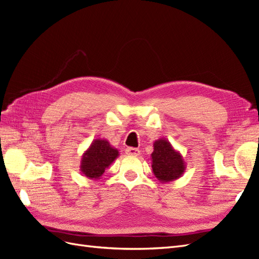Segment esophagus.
Listing matches in <instances>:
<instances>
[{
    "instance_id": "esophagus-1",
    "label": "esophagus",
    "mask_w": 259,
    "mask_h": 259,
    "mask_svg": "<svg viewBox=\"0 0 259 259\" xmlns=\"http://www.w3.org/2000/svg\"><path fill=\"white\" fill-rule=\"evenodd\" d=\"M125 153H126L127 155H132V156H138L140 154V150L137 148H133V147H130V148H126V150H125Z\"/></svg>"
}]
</instances>
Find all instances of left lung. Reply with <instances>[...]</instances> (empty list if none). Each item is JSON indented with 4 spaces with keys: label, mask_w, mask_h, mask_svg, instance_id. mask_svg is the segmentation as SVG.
<instances>
[{
    "label": "left lung",
    "mask_w": 259,
    "mask_h": 259,
    "mask_svg": "<svg viewBox=\"0 0 259 259\" xmlns=\"http://www.w3.org/2000/svg\"><path fill=\"white\" fill-rule=\"evenodd\" d=\"M151 167L156 179L165 184L184 175L186 162L182 153L177 151L168 140L160 138L153 143Z\"/></svg>",
    "instance_id": "left-lung-1"
}]
</instances>
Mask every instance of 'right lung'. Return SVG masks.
Returning a JSON list of instances; mask_svg holds the SVG:
<instances>
[{"label": "right lung", "instance_id": "1", "mask_svg": "<svg viewBox=\"0 0 259 259\" xmlns=\"http://www.w3.org/2000/svg\"><path fill=\"white\" fill-rule=\"evenodd\" d=\"M119 155V150L112 147L108 140L104 138L94 139L82 154L81 173L90 179L98 180Z\"/></svg>", "mask_w": 259, "mask_h": 259}]
</instances>
